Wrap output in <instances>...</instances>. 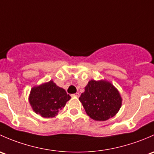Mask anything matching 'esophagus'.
I'll return each instance as SVG.
<instances>
[{"label":"esophagus","instance_id":"1","mask_svg":"<svg viewBox=\"0 0 154 154\" xmlns=\"http://www.w3.org/2000/svg\"><path fill=\"white\" fill-rule=\"evenodd\" d=\"M72 96H75V97H79V96H80V94H79V93H75V94L72 95Z\"/></svg>","mask_w":154,"mask_h":154}]
</instances>
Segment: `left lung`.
I'll return each mask as SVG.
<instances>
[{"label":"left lung","instance_id":"8db88e82","mask_svg":"<svg viewBox=\"0 0 154 154\" xmlns=\"http://www.w3.org/2000/svg\"><path fill=\"white\" fill-rule=\"evenodd\" d=\"M87 114L95 121H106L116 115L122 104L119 92L107 80H90L81 94Z\"/></svg>","mask_w":154,"mask_h":154}]
</instances>
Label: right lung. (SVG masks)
<instances>
[{"mask_svg": "<svg viewBox=\"0 0 154 154\" xmlns=\"http://www.w3.org/2000/svg\"><path fill=\"white\" fill-rule=\"evenodd\" d=\"M70 99L64 89L51 80L33 87L30 90L29 102L35 113L44 118H53Z\"/></svg>", "mask_w": 154, "mask_h": 154, "instance_id": "right-lung-1", "label": "right lung"}]
</instances>
